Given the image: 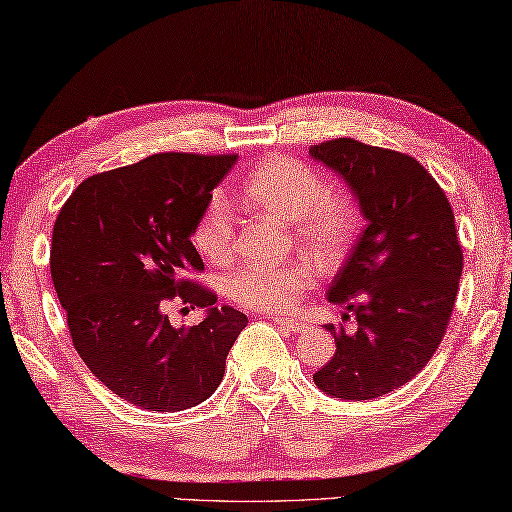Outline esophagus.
<instances>
[{"mask_svg": "<svg viewBox=\"0 0 512 512\" xmlns=\"http://www.w3.org/2000/svg\"><path fill=\"white\" fill-rule=\"evenodd\" d=\"M274 322L279 324L281 329L292 331V333H306L308 329H311V326H308V322H304V320H297V317H276Z\"/></svg>", "mask_w": 512, "mask_h": 512, "instance_id": "34e87169", "label": "esophagus"}]
</instances>
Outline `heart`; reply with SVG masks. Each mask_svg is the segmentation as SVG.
I'll return each mask as SVG.
<instances>
[{
  "mask_svg": "<svg viewBox=\"0 0 512 512\" xmlns=\"http://www.w3.org/2000/svg\"><path fill=\"white\" fill-rule=\"evenodd\" d=\"M242 195L256 211L292 222L299 240L331 263L356 233L354 201L326 190V181L313 165L290 156H272L242 179ZM236 217L226 197L213 195L201 211L192 242L208 261L222 263L231 256ZM315 267L308 261L283 265H245L229 279V297L249 311H290L313 286Z\"/></svg>",
  "mask_w": 512,
  "mask_h": 512,
  "instance_id": "obj_1",
  "label": "heart"
}]
</instances>
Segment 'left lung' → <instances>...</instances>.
Returning <instances> with one entry per match:
<instances>
[{
  "label": "left lung",
  "instance_id": "8db88e82",
  "mask_svg": "<svg viewBox=\"0 0 512 512\" xmlns=\"http://www.w3.org/2000/svg\"><path fill=\"white\" fill-rule=\"evenodd\" d=\"M308 154L347 183L367 222L326 292L356 326H324L335 354L313 381L333 399L383 397L422 372L447 331L463 274L454 211L406 154L354 138Z\"/></svg>",
  "mask_w": 512,
  "mask_h": 512
}]
</instances>
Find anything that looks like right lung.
Listing matches in <instances>:
<instances>
[{
  "label": "right lung",
  "instance_id": "obj_1",
  "mask_svg": "<svg viewBox=\"0 0 512 512\" xmlns=\"http://www.w3.org/2000/svg\"><path fill=\"white\" fill-rule=\"evenodd\" d=\"M236 161L154 154L79 183L58 213L49 261L74 349L133 406L177 413L206 401L247 326V315L183 279L204 270L192 233ZM174 296L206 307L205 320L174 327L164 315Z\"/></svg>",
  "mask_w": 512,
  "mask_h": 512
}]
</instances>
